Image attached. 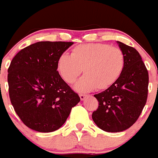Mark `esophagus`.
<instances>
[{
    "mask_svg": "<svg viewBox=\"0 0 158 158\" xmlns=\"http://www.w3.org/2000/svg\"><path fill=\"white\" fill-rule=\"evenodd\" d=\"M86 97H87V95L84 94H80V98H81V101H83V100L85 99Z\"/></svg>",
    "mask_w": 158,
    "mask_h": 158,
    "instance_id": "esophagus-1",
    "label": "esophagus"
}]
</instances>
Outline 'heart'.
<instances>
[{
	"label": "heart",
	"instance_id": "obj_1",
	"mask_svg": "<svg viewBox=\"0 0 158 158\" xmlns=\"http://www.w3.org/2000/svg\"><path fill=\"white\" fill-rule=\"evenodd\" d=\"M125 57L120 48L102 43L84 44L74 47L71 55L63 54L57 62L60 77L68 84H76L75 89L84 92L106 90L119 79L124 71Z\"/></svg>",
	"mask_w": 158,
	"mask_h": 158
}]
</instances>
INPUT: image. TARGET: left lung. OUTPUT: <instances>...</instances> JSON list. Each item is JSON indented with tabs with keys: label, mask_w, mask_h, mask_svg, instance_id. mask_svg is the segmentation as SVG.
Segmentation results:
<instances>
[{
	"label": "left lung",
	"mask_w": 158,
	"mask_h": 158,
	"mask_svg": "<svg viewBox=\"0 0 158 158\" xmlns=\"http://www.w3.org/2000/svg\"><path fill=\"white\" fill-rule=\"evenodd\" d=\"M125 57L121 77L114 84L94 96L98 101L92 118L107 132L127 130L137 121L147 102L148 71L135 48L118 41Z\"/></svg>",
	"instance_id": "8db88e82"
}]
</instances>
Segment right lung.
Listing matches in <instances>:
<instances>
[{
    "mask_svg": "<svg viewBox=\"0 0 158 158\" xmlns=\"http://www.w3.org/2000/svg\"><path fill=\"white\" fill-rule=\"evenodd\" d=\"M73 42L40 41L21 50L8 68L9 96L22 122L32 130L60 128L81 101L57 71L59 57Z\"/></svg>",
    "mask_w": 158,
    "mask_h": 158,
    "instance_id": "add662e5",
    "label": "right lung"
}]
</instances>
